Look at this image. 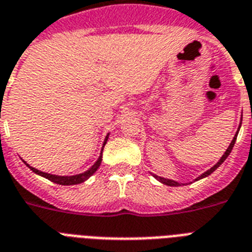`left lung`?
I'll list each match as a JSON object with an SVG mask.
<instances>
[{
    "label": "left lung",
    "mask_w": 252,
    "mask_h": 252,
    "mask_svg": "<svg viewBox=\"0 0 252 252\" xmlns=\"http://www.w3.org/2000/svg\"><path fill=\"white\" fill-rule=\"evenodd\" d=\"M237 134H238V132H237ZM237 134H235L234 138H233V141L230 142V145H229V148H227V149H226V152L223 153V156H222V157H221V159H220V161L217 162V163H216V165L211 168V170H208V171L204 172L203 175H200L199 178H197V179H196V180H199V179H201V178H205V176L211 175L212 172L215 171V170L217 167H220V165H221V163H222V162L225 161V159H226L227 157H229V154L231 153V149H233V146H234V144H235V140H237ZM153 176H154V178H156V179L159 180L161 183L166 184V186H171V187H178V186H180V183H178V182H175V180L165 179V178H161V176H157V175H153Z\"/></svg>",
    "instance_id": "1"
}]
</instances>
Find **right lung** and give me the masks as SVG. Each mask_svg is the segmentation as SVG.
I'll return each mask as SVG.
<instances>
[{
  "label": "right lung",
  "instance_id": "1",
  "mask_svg": "<svg viewBox=\"0 0 252 252\" xmlns=\"http://www.w3.org/2000/svg\"><path fill=\"white\" fill-rule=\"evenodd\" d=\"M107 138H108V136L106 137V140H104V142H103V148H104V145H106L107 142ZM103 152V149H102ZM100 162H102V153H100V156H99L98 161L95 162L94 165L91 166L87 171L82 172V174H78V175H73V176H59V175H52V174H47V172H43V171H39L37 168H33L31 167V166H29L27 163L26 165L29 166L31 170H32L35 174H37V175H41L44 176V178H47L48 180H51V182H53V183L56 184H61V186H72V184H80L82 183V182H85L86 179H89L93 174H94L96 170H98V167L100 166Z\"/></svg>",
  "mask_w": 252,
  "mask_h": 252
}]
</instances>
